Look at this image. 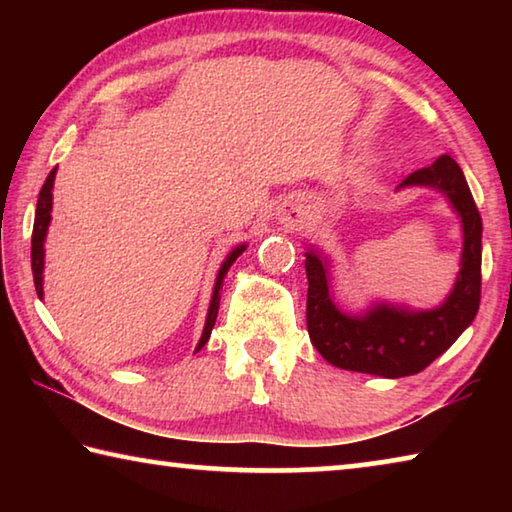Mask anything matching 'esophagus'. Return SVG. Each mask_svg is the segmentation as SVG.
I'll return each mask as SVG.
<instances>
[{
	"label": "esophagus",
	"instance_id": "esophagus-1",
	"mask_svg": "<svg viewBox=\"0 0 512 512\" xmlns=\"http://www.w3.org/2000/svg\"><path fill=\"white\" fill-rule=\"evenodd\" d=\"M277 216H280L284 223H296L300 216H302V212H300V207H298L296 201H287V203L280 205V210H277Z\"/></svg>",
	"mask_w": 512,
	"mask_h": 512
}]
</instances>
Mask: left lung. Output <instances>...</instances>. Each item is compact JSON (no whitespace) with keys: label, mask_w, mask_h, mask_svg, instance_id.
Here are the masks:
<instances>
[{"label":"left lung","mask_w":512,"mask_h":512,"mask_svg":"<svg viewBox=\"0 0 512 512\" xmlns=\"http://www.w3.org/2000/svg\"><path fill=\"white\" fill-rule=\"evenodd\" d=\"M404 187L436 189L461 219L463 248L456 282L433 309L375 300L361 311H345L334 298L332 259L320 248L307 246L309 339L320 357L336 368L386 379L415 375L452 348L479 311L483 223L463 169L454 158L440 155L431 167L413 171L397 185Z\"/></svg>","instance_id":"1"}]
</instances>
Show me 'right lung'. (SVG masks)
Wrapping results in <instances>:
<instances>
[{"mask_svg":"<svg viewBox=\"0 0 512 512\" xmlns=\"http://www.w3.org/2000/svg\"><path fill=\"white\" fill-rule=\"evenodd\" d=\"M56 171L58 167L51 169V173L45 180V185L40 189V196H38V207H36V221H33V237H31V268H33V284H36V291H38V298L42 300L45 296V291H42V280H45V239H47V230H49V223H51V207H54V180H56ZM246 244H239L230 250L228 255H225L223 264L219 268V273H216V280H214V289H212V300H210V309H207V318H205V327H203V334H201V341L196 345V352L205 348V343L210 341V334H212V327L216 323V314H219V302H221V287H223V277L228 275L230 266L237 262V257L244 253Z\"/></svg>","mask_w":512,"mask_h":512,"instance_id":"add662e5","label":"right lung"}]
</instances>
